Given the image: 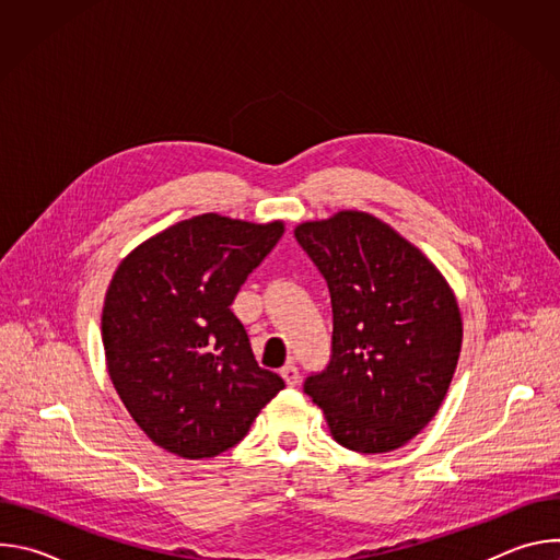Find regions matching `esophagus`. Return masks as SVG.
<instances>
[{
  "mask_svg": "<svg viewBox=\"0 0 560 560\" xmlns=\"http://www.w3.org/2000/svg\"><path fill=\"white\" fill-rule=\"evenodd\" d=\"M281 376L285 378V383H288L290 387H294V385L299 383V378H301V374H299V368H296V363H294V361L285 363V365L281 368Z\"/></svg>",
  "mask_w": 560,
  "mask_h": 560,
  "instance_id": "obj_1",
  "label": "esophagus"
}]
</instances>
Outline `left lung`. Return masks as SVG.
Listing matches in <instances>:
<instances>
[{
  "label": "left lung",
  "mask_w": 560,
  "mask_h": 560,
  "mask_svg": "<svg viewBox=\"0 0 560 560\" xmlns=\"http://www.w3.org/2000/svg\"><path fill=\"white\" fill-rule=\"evenodd\" d=\"M294 236L332 303L330 361L303 392L343 447L378 454L406 445L441 408L458 363L463 324L447 281L365 212L301 223Z\"/></svg>",
  "instance_id": "obj_1"
}]
</instances>
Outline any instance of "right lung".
I'll list each match as a JSON object with an SVG mask.
<instances>
[{
    "label": "right lung",
    "mask_w": 560,
    "mask_h": 560,
    "mask_svg": "<svg viewBox=\"0 0 560 560\" xmlns=\"http://www.w3.org/2000/svg\"><path fill=\"white\" fill-rule=\"evenodd\" d=\"M281 234V221L208 212L159 232L119 264L102 314L108 374L159 447L184 458L217 456L285 387L259 368L230 310Z\"/></svg>",
    "instance_id": "add662e5"
}]
</instances>
